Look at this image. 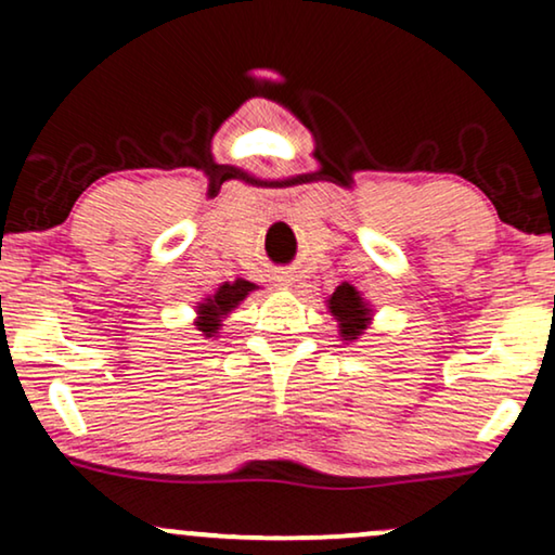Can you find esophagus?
I'll return each instance as SVG.
<instances>
[{
  "mask_svg": "<svg viewBox=\"0 0 555 555\" xmlns=\"http://www.w3.org/2000/svg\"><path fill=\"white\" fill-rule=\"evenodd\" d=\"M275 283L280 287H291L295 283V275H291V272H280V275H275Z\"/></svg>",
  "mask_w": 555,
  "mask_h": 555,
  "instance_id": "34e87169",
  "label": "esophagus"
}]
</instances>
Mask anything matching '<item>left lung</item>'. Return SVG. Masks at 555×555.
<instances>
[{
  "mask_svg": "<svg viewBox=\"0 0 555 555\" xmlns=\"http://www.w3.org/2000/svg\"><path fill=\"white\" fill-rule=\"evenodd\" d=\"M328 310L338 321L340 338L356 340L371 323V308L369 302L361 298V293L353 285H338L336 293L328 298Z\"/></svg>",
  "mask_w": 555,
  "mask_h": 555,
  "instance_id": "1",
  "label": "left lung"
}]
</instances>
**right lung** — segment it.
<instances>
[{
	"label": "right lung",
	"instance_id": "1",
	"mask_svg": "<svg viewBox=\"0 0 555 555\" xmlns=\"http://www.w3.org/2000/svg\"><path fill=\"white\" fill-rule=\"evenodd\" d=\"M253 291L255 285L242 278L234 280V283L219 285L215 295H209V298H204V302L196 306V328L207 338L215 336V333H219V325H222V318L230 315Z\"/></svg>",
	"mask_w": 555,
	"mask_h": 555
}]
</instances>
